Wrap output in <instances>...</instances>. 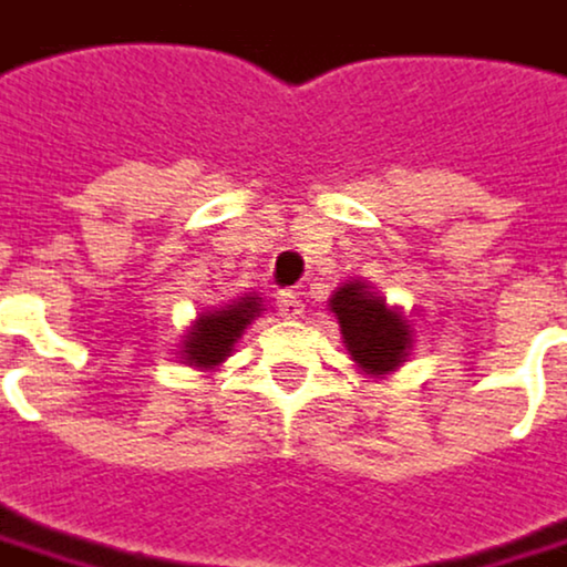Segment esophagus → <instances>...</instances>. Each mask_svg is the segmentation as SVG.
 Wrapping results in <instances>:
<instances>
[{"instance_id": "obj_1", "label": "esophagus", "mask_w": 567, "mask_h": 567, "mask_svg": "<svg viewBox=\"0 0 567 567\" xmlns=\"http://www.w3.org/2000/svg\"><path fill=\"white\" fill-rule=\"evenodd\" d=\"M277 311H280V318H299V315H302V299H299V292H277Z\"/></svg>"}]
</instances>
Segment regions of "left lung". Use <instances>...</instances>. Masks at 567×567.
Here are the masks:
<instances>
[{"mask_svg": "<svg viewBox=\"0 0 567 567\" xmlns=\"http://www.w3.org/2000/svg\"><path fill=\"white\" fill-rule=\"evenodd\" d=\"M330 311L342 327V342L349 354L367 373L382 377L395 370L410 351L408 321L385 308V299L377 296L361 280H349L330 299Z\"/></svg>", "mask_w": 567, "mask_h": 567, "instance_id": "obj_1", "label": "left lung"}]
</instances>
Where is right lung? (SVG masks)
I'll use <instances>...</instances> for the list:
<instances>
[{
	"instance_id": "obj_1",
	"label": "right lung",
	"mask_w": 567,
	"mask_h": 567,
	"mask_svg": "<svg viewBox=\"0 0 567 567\" xmlns=\"http://www.w3.org/2000/svg\"><path fill=\"white\" fill-rule=\"evenodd\" d=\"M259 296H244L218 311H206L185 339V361L190 367H216L231 354L234 342L244 336L246 323L259 315Z\"/></svg>"
}]
</instances>
